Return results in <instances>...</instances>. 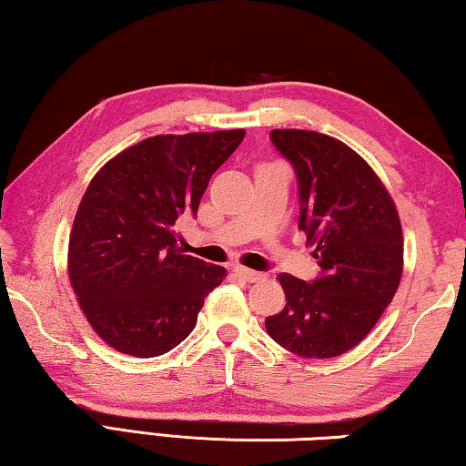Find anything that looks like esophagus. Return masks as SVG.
<instances>
[{
	"instance_id": "1",
	"label": "esophagus",
	"mask_w": 466,
	"mask_h": 466,
	"mask_svg": "<svg viewBox=\"0 0 466 466\" xmlns=\"http://www.w3.org/2000/svg\"><path fill=\"white\" fill-rule=\"evenodd\" d=\"M236 273H238L240 278L247 279V281H261V279H265V273L255 271V269H247V267H236Z\"/></svg>"
}]
</instances>
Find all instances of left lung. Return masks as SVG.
Returning a JSON list of instances; mask_svg holds the SVG:
<instances>
[{"mask_svg":"<svg viewBox=\"0 0 466 466\" xmlns=\"http://www.w3.org/2000/svg\"><path fill=\"white\" fill-rule=\"evenodd\" d=\"M271 144L298 178V228L317 244L320 273H281L286 309L265 319L267 333L299 358L350 351L382 317L403 275V230L374 170L325 133L273 129Z\"/></svg>","mask_w":466,"mask_h":466,"instance_id":"obj_1","label":"left lung"}]
</instances>
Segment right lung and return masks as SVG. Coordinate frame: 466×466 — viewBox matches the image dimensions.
<instances>
[{
    "label": "right lung",
    "instance_id": "add662e5",
    "mask_svg": "<svg viewBox=\"0 0 466 466\" xmlns=\"http://www.w3.org/2000/svg\"><path fill=\"white\" fill-rule=\"evenodd\" d=\"M244 129L156 136L90 180L69 236L67 269L86 319L113 350L156 358L185 341L226 269L183 255L175 226L197 216L209 178Z\"/></svg>",
    "mask_w": 466,
    "mask_h": 466
}]
</instances>
